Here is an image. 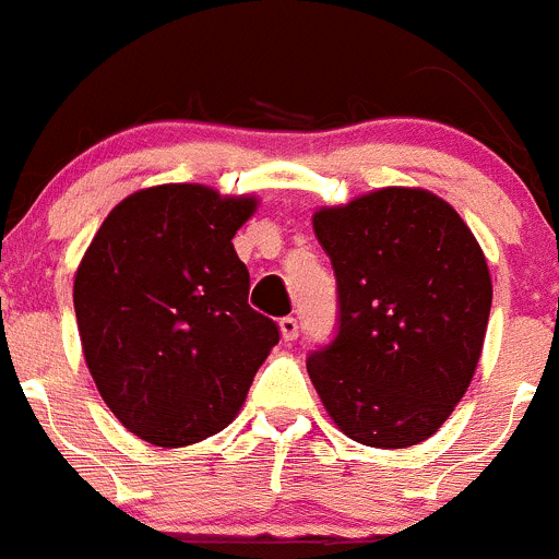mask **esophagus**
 Wrapping results in <instances>:
<instances>
[{"label": "esophagus", "instance_id": "34e87169", "mask_svg": "<svg viewBox=\"0 0 559 559\" xmlns=\"http://www.w3.org/2000/svg\"><path fill=\"white\" fill-rule=\"evenodd\" d=\"M280 331H282V340L293 342V340H296V336H298V320L287 314V318L280 320Z\"/></svg>", "mask_w": 559, "mask_h": 559}]
</instances>
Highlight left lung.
I'll list each match as a JSON object with an SVG mask.
<instances>
[{
  "label": "left lung",
  "mask_w": 559,
  "mask_h": 559,
  "mask_svg": "<svg viewBox=\"0 0 559 559\" xmlns=\"http://www.w3.org/2000/svg\"><path fill=\"white\" fill-rule=\"evenodd\" d=\"M340 329L307 358L320 402L350 440L407 449L465 396L491 309L486 258L465 219L418 187L314 212Z\"/></svg>",
  "instance_id": "8db88e82"
}]
</instances>
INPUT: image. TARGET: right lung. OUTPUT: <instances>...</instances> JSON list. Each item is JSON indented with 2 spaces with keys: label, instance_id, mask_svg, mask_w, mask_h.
I'll return each instance as SVG.
<instances>
[{
  "label": "right lung",
  "instance_id": "right-lung-1",
  "mask_svg": "<svg viewBox=\"0 0 559 559\" xmlns=\"http://www.w3.org/2000/svg\"><path fill=\"white\" fill-rule=\"evenodd\" d=\"M258 201L203 185L127 195L75 272L81 345L99 396L146 443L181 449L223 432L280 342L247 304L234 236Z\"/></svg>",
  "mask_w": 559,
  "mask_h": 559
}]
</instances>
